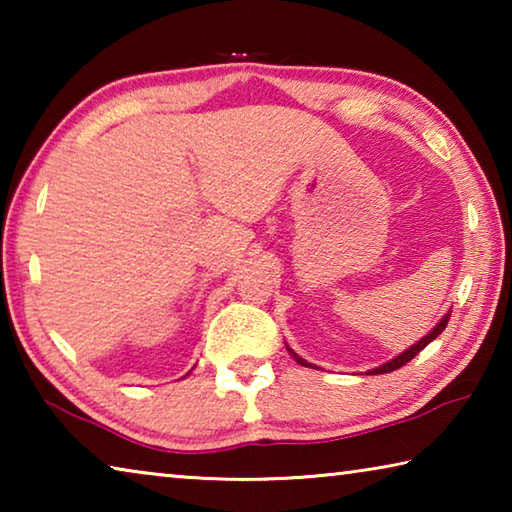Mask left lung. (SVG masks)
I'll return each mask as SVG.
<instances>
[{
    "mask_svg": "<svg viewBox=\"0 0 512 512\" xmlns=\"http://www.w3.org/2000/svg\"><path fill=\"white\" fill-rule=\"evenodd\" d=\"M447 320H449V314H445L443 318H440V323H438L436 327H433L431 332H429L427 336H424V339H420L418 343L411 345V348H409V350H404L402 354H397L395 359H391V361H388V363H384V366H379V368H372V370H370V375H384V372H393V370H397V368H402L404 363H409V361L415 357V354L422 352V350L427 348V345H429L433 339H436V336H438L440 332H443V329L447 327ZM287 350H289L291 357L300 363V366L314 368V363H309V361H305V359H302V357H298V354L293 352V350L289 348V345H287Z\"/></svg>",
    "mask_w": 512,
    "mask_h": 512,
    "instance_id": "obj_1",
    "label": "left lung"
}]
</instances>
